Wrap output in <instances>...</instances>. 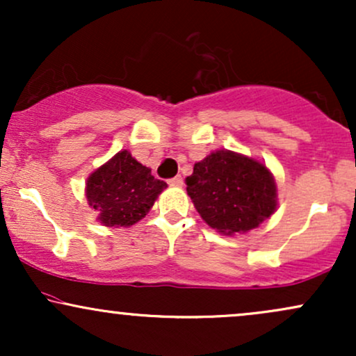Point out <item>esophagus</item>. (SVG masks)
I'll list each match as a JSON object with an SVG mask.
<instances>
[{"label":"esophagus","instance_id":"esophagus-1","mask_svg":"<svg viewBox=\"0 0 356 356\" xmlns=\"http://www.w3.org/2000/svg\"><path fill=\"white\" fill-rule=\"evenodd\" d=\"M182 184H184V179L181 177V175H175V177L169 179V186H172V187H181Z\"/></svg>","mask_w":356,"mask_h":356}]
</instances>
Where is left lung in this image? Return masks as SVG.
Instances as JSON below:
<instances>
[{"instance_id":"obj_1","label":"left lung","mask_w":356,"mask_h":356,"mask_svg":"<svg viewBox=\"0 0 356 356\" xmlns=\"http://www.w3.org/2000/svg\"><path fill=\"white\" fill-rule=\"evenodd\" d=\"M186 184L201 218L224 234L254 229L276 211V184L266 165L229 150L197 162Z\"/></svg>"}]
</instances>
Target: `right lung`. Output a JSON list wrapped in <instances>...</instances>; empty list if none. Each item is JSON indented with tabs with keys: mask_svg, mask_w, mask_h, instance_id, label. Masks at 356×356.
Masks as SVG:
<instances>
[{
	"mask_svg": "<svg viewBox=\"0 0 356 356\" xmlns=\"http://www.w3.org/2000/svg\"><path fill=\"white\" fill-rule=\"evenodd\" d=\"M165 187L167 184L155 179L150 169L122 150L90 175L87 199L102 224L127 227L144 218Z\"/></svg>",
	"mask_w": 356,
	"mask_h": 356,
	"instance_id": "add662e5",
	"label": "right lung"
}]
</instances>
